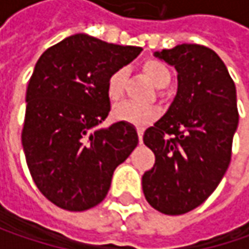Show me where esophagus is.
<instances>
[{"instance_id": "34e87169", "label": "esophagus", "mask_w": 249, "mask_h": 249, "mask_svg": "<svg viewBox=\"0 0 249 249\" xmlns=\"http://www.w3.org/2000/svg\"><path fill=\"white\" fill-rule=\"evenodd\" d=\"M137 133H139L140 142H142V136H144V129L142 127H137Z\"/></svg>"}]
</instances>
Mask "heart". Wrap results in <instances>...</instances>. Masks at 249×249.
I'll return each mask as SVG.
<instances>
[{"label":"heart","instance_id":"obj_1","mask_svg":"<svg viewBox=\"0 0 249 249\" xmlns=\"http://www.w3.org/2000/svg\"><path fill=\"white\" fill-rule=\"evenodd\" d=\"M141 71L158 89L166 87L172 79L170 71L167 69L166 65L158 59L145 61L141 65ZM124 83H126V71L123 68H119L109 74L107 80V95L112 102H116L123 97ZM112 115L119 122H126L136 126H145L158 118L159 110L155 107H141L124 101L113 107Z\"/></svg>","mask_w":249,"mask_h":249}]
</instances>
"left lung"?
<instances>
[{
  "label": "left lung",
  "mask_w": 249,
  "mask_h": 249,
  "mask_svg": "<svg viewBox=\"0 0 249 249\" xmlns=\"http://www.w3.org/2000/svg\"><path fill=\"white\" fill-rule=\"evenodd\" d=\"M154 55L176 68L178 84L166 113L144 133L155 165L142 176V191L159 212L183 215L215 191L229 167L238 124L235 86L205 45L181 44Z\"/></svg>",
  "instance_id": "8db88e82"
}]
</instances>
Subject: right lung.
Segmentation results:
<instances>
[{
	"instance_id": "add662e5",
	"label": "right lung",
	"mask_w": 249,
	"mask_h": 249,
	"mask_svg": "<svg viewBox=\"0 0 249 249\" xmlns=\"http://www.w3.org/2000/svg\"><path fill=\"white\" fill-rule=\"evenodd\" d=\"M141 51L74 34L36 63L26 91L22 145L36 186L56 206L82 212L98 205L115 169L137 147L133 124H98L109 115V74Z\"/></svg>"
}]
</instances>
